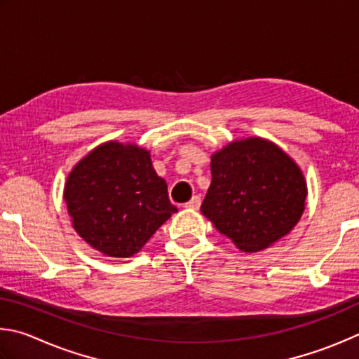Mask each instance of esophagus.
<instances>
[{
	"instance_id": "esophagus-1",
	"label": "esophagus",
	"mask_w": 359,
	"mask_h": 359,
	"mask_svg": "<svg viewBox=\"0 0 359 359\" xmlns=\"http://www.w3.org/2000/svg\"><path fill=\"white\" fill-rule=\"evenodd\" d=\"M200 205H202V198L196 196V197H192L184 206H186V208H189V210H198Z\"/></svg>"
}]
</instances>
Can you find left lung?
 <instances>
[{
  "mask_svg": "<svg viewBox=\"0 0 359 359\" xmlns=\"http://www.w3.org/2000/svg\"><path fill=\"white\" fill-rule=\"evenodd\" d=\"M306 197L298 163L266 138L248 137L211 156V184L200 210L238 249L252 254L290 233Z\"/></svg>",
  "mask_w": 359,
  "mask_h": 359,
  "instance_id": "obj_1",
  "label": "left lung"
}]
</instances>
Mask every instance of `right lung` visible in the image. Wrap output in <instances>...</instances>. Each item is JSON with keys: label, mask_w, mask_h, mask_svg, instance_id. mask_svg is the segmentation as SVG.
Listing matches in <instances>:
<instances>
[{"label": "right lung", "mask_w": 359, "mask_h": 359, "mask_svg": "<svg viewBox=\"0 0 359 359\" xmlns=\"http://www.w3.org/2000/svg\"><path fill=\"white\" fill-rule=\"evenodd\" d=\"M72 227L93 249L128 259L176 212L165 180L137 143H100L75 163L65 184Z\"/></svg>", "instance_id": "obj_1"}]
</instances>
